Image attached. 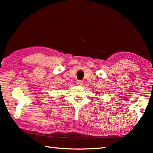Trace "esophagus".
<instances>
[{
	"label": "esophagus",
	"mask_w": 153,
	"mask_h": 153,
	"mask_svg": "<svg viewBox=\"0 0 153 153\" xmlns=\"http://www.w3.org/2000/svg\"><path fill=\"white\" fill-rule=\"evenodd\" d=\"M77 85H83V81H82V80H79L78 82H77Z\"/></svg>",
	"instance_id": "34e87169"
}]
</instances>
